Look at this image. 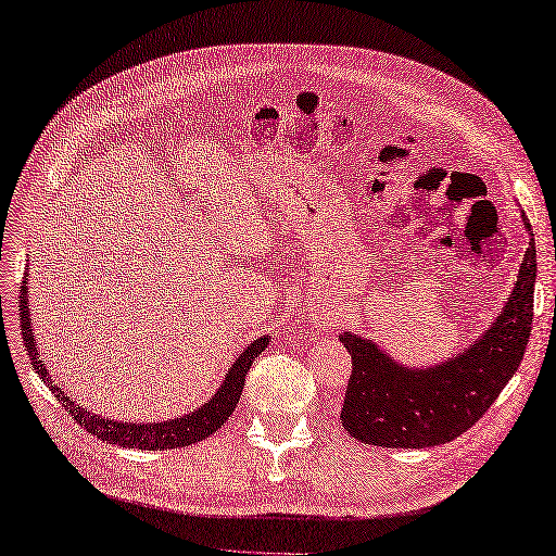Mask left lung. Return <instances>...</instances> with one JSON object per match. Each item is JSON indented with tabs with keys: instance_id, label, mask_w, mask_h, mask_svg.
Returning a JSON list of instances; mask_svg holds the SVG:
<instances>
[{
	"instance_id": "obj_1",
	"label": "left lung",
	"mask_w": 556,
	"mask_h": 556,
	"mask_svg": "<svg viewBox=\"0 0 556 556\" xmlns=\"http://www.w3.org/2000/svg\"><path fill=\"white\" fill-rule=\"evenodd\" d=\"M521 219L528 248L514 290L491 328L453 358L415 368L368 337L340 334L354 365L340 415L346 434L382 448H429L457 439L491 408L531 337L538 264L533 228Z\"/></svg>"
}]
</instances>
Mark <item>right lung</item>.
<instances>
[{"label":"right lung","instance_id":"obj_1","mask_svg":"<svg viewBox=\"0 0 556 556\" xmlns=\"http://www.w3.org/2000/svg\"><path fill=\"white\" fill-rule=\"evenodd\" d=\"M18 304H21V330H23L25 351H28L39 380L51 389V394L63 403V408L71 413L77 422L89 431V434H93L105 443H117L122 448H139V451L186 448V445H193L214 434V431L219 429L228 417H231L236 403L240 401L242 387H245V375L250 370V365L268 346V340H270V334H262L256 337L252 344L242 349V354L233 361L231 368H228V372L224 375L222 387L216 389L214 396L207 403H202L198 410L186 413L174 419H165V422H139V425L117 422V419H108L99 413L83 408V405H77V401H73L67 391H63L56 382L51 380L47 363L37 354V342L30 325L33 318H30V304H28V278H23Z\"/></svg>","mask_w":556,"mask_h":556}]
</instances>
